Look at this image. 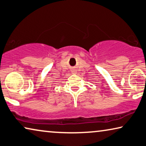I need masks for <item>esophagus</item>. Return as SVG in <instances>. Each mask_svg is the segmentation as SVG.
Listing matches in <instances>:
<instances>
[{"mask_svg": "<svg viewBox=\"0 0 146 146\" xmlns=\"http://www.w3.org/2000/svg\"><path fill=\"white\" fill-rule=\"evenodd\" d=\"M71 72H72V73H73V74L77 73H76V72H77V69H71Z\"/></svg>", "mask_w": 146, "mask_h": 146, "instance_id": "obj_1", "label": "esophagus"}]
</instances>
